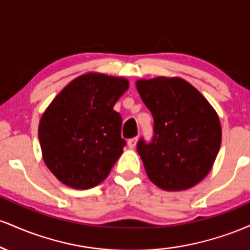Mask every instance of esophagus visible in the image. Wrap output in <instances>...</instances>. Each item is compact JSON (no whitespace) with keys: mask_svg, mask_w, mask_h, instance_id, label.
I'll return each instance as SVG.
<instances>
[{"mask_svg":"<svg viewBox=\"0 0 250 250\" xmlns=\"http://www.w3.org/2000/svg\"><path fill=\"white\" fill-rule=\"evenodd\" d=\"M137 142V137H133V139H129L128 140V147L129 148H134L136 146Z\"/></svg>","mask_w":250,"mask_h":250,"instance_id":"1","label":"esophagus"}]
</instances>
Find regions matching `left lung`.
Listing matches in <instances>:
<instances>
[{
    "label": "left lung",
    "mask_w": 250,
    "mask_h": 250,
    "mask_svg": "<svg viewBox=\"0 0 250 250\" xmlns=\"http://www.w3.org/2000/svg\"><path fill=\"white\" fill-rule=\"evenodd\" d=\"M136 88L154 119L151 141L141 137L136 146L149 180L168 191L194 187L219 153V116L197 89L179 77L140 80Z\"/></svg>",
    "instance_id": "8db88e82"
}]
</instances>
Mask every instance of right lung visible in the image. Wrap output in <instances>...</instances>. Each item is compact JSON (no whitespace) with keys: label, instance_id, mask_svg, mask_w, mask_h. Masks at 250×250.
Segmentation results:
<instances>
[{"label":"right lung","instance_id":"add662e5","mask_svg":"<svg viewBox=\"0 0 250 250\" xmlns=\"http://www.w3.org/2000/svg\"><path fill=\"white\" fill-rule=\"evenodd\" d=\"M128 81L85 74L71 81L41 117L39 140L47 167L65 186L89 189L101 183L127 145L122 117L113 109Z\"/></svg>","mask_w":250,"mask_h":250}]
</instances>
